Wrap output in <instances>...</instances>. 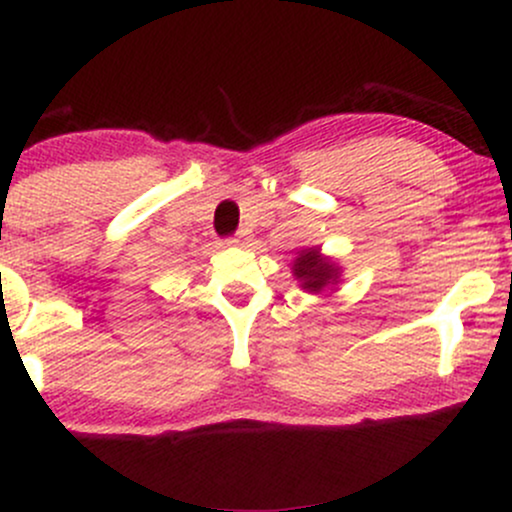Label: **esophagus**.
Returning <instances> with one entry per match:
<instances>
[{"mask_svg":"<svg viewBox=\"0 0 512 512\" xmlns=\"http://www.w3.org/2000/svg\"><path fill=\"white\" fill-rule=\"evenodd\" d=\"M248 233H250V231H245V228H240V231L236 233V236L228 238L226 243H228V245H243L245 240H248Z\"/></svg>","mask_w":512,"mask_h":512,"instance_id":"obj_1","label":"esophagus"}]
</instances>
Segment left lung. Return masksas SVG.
Returning <instances> with one entry per match:
<instances>
[{"mask_svg": "<svg viewBox=\"0 0 512 512\" xmlns=\"http://www.w3.org/2000/svg\"><path fill=\"white\" fill-rule=\"evenodd\" d=\"M293 274H296V279L303 281V289L322 291L325 286H330L337 281L339 269L334 267L330 260L320 257V250L310 248V250H303L301 257L293 262Z\"/></svg>", "mask_w": 512, "mask_h": 512, "instance_id": "left-lung-1", "label": "left lung"}]
</instances>
